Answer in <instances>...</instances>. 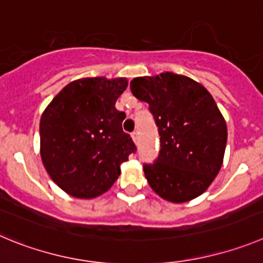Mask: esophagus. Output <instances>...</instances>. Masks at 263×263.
<instances>
[{"label":"esophagus","mask_w":263,"mask_h":263,"mask_svg":"<svg viewBox=\"0 0 263 263\" xmlns=\"http://www.w3.org/2000/svg\"><path fill=\"white\" fill-rule=\"evenodd\" d=\"M131 137H132V140H134L135 144H139V134H137V132H132Z\"/></svg>","instance_id":"obj_1"}]
</instances>
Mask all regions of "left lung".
<instances>
[{
  "label": "left lung",
  "mask_w": 263,
  "mask_h": 263,
  "mask_svg": "<svg viewBox=\"0 0 263 263\" xmlns=\"http://www.w3.org/2000/svg\"><path fill=\"white\" fill-rule=\"evenodd\" d=\"M131 90L148 103L160 134L157 160L144 165L149 186L172 203L202 195L223 165L228 137L215 99L202 84L172 72L136 77Z\"/></svg>",
  "instance_id": "obj_1"
}]
</instances>
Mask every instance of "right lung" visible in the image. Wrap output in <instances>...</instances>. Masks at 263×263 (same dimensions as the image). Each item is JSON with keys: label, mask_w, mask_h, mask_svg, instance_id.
<instances>
[{"label": "right lung", "mask_w": 263, "mask_h": 263, "mask_svg": "<svg viewBox=\"0 0 263 263\" xmlns=\"http://www.w3.org/2000/svg\"><path fill=\"white\" fill-rule=\"evenodd\" d=\"M127 79L72 81L40 118V157L52 181L70 196L93 199L114 184L120 165L136 151L115 107Z\"/></svg>", "instance_id": "obj_1"}]
</instances>
